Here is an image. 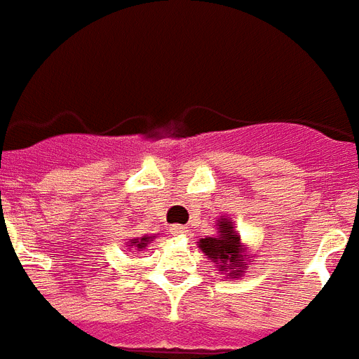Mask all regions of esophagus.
<instances>
[{"label": "esophagus", "mask_w": 359, "mask_h": 359, "mask_svg": "<svg viewBox=\"0 0 359 359\" xmlns=\"http://www.w3.org/2000/svg\"><path fill=\"white\" fill-rule=\"evenodd\" d=\"M170 231H172V233H174V235H185V233H187V231H189V229H187V226L174 224V226H172V228H170Z\"/></svg>", "instance_id": "obj_1"}]
</instances>
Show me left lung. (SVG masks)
<instances>
[{
  "instance_id": "1",
  "label": "left lung",
  "mask_w": 359,
  "mask_h": 359,
  "mask_svg": "<svg viewBox=\"0 0 359 359\" xmlns=\"http://www.w3.org/2000/svg\"><path fill=\"white\" fill-rule=\"evenodd\" d=\"M198 248L215 263L222 272H228L229 278L243 276L248 265V245L241 241V235L235 231L233 222L220 217L217 220V235L198 241Z\"/></svg>"
}]
</instances>
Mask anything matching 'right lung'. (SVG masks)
Wrapping results in <instances>:
<instances>
[{
    "instance_id": "right-lung-1",
    "label": "right lung",
    "mask_w": 359,
    "mask_h": 359,
    "mask_svg": "<svg viewBox=\"0 0 359 359\" xmlns=\"http://www.w3.org/2000/svg\"><path fill=\"white\" fill-rule=\"evenodd\" d=\"M157 235H142V237H137V239H130L128 241V246L130 248H135L137 252H142L146 250V246L150 245L151 241L156 239Z\"/></svg>"
}]
</instances>
